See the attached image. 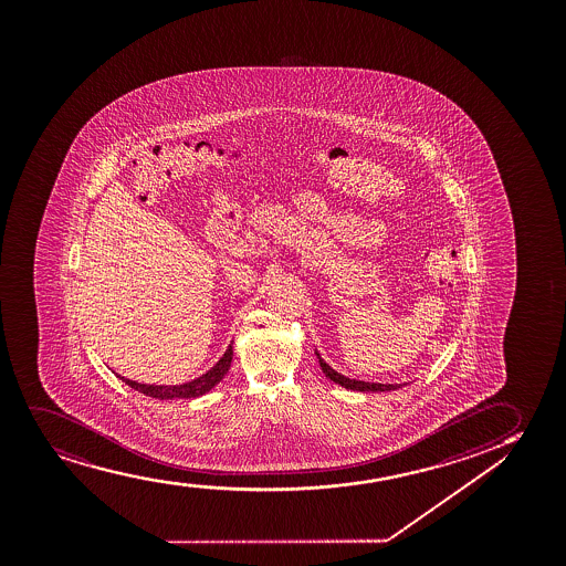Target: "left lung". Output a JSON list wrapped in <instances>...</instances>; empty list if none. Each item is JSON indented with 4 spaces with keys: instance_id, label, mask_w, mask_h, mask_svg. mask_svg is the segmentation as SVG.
Here are the masks:
<instances>
[{
    "instance_id": "8db88e82",
    "label": "left lung",
    "mask_w": 566,
    "mask_h": 566,
    "mask_svg": "<svg viewBox=\"0 0 566 566\" xmlns=\"http://www.w3.org/2000/svg\"><path fill=\"white\" fill-rule=\"evenodd\" d=\"M316 356H318V363H321L322 371H324V374H326L334 384L342 385V387L350 389V391H395V389H400V387H402V384H366V381H358V379H349V377L337 374L332 366L324 363L318 353H316Z\"/></svg>"
}]
</instances>
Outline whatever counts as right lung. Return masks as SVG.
Here are the masks:
<instances>
[{"instance_id":"obj_1","label":"right lung","mask_w":566,"mask_h":566,"mask_svg":"<svg viewBox=\"0 0 566 566\" xmlns=\"http://www.w3.org/2000/svg\"><path fill=\"white\" fill-rule=\"evenodd\" d=\"M231 360L232 343L229 345V349L224 350V355L221 356V360H219L211 370L206 371L203 376L196 377V379H192L189 384L145 385L132 381V379H126V377H118L124 381V384L129 385L132 389L143 392V395H147V397L160 398V400H169V398H196L200 397V395H206V392L213 389V387L223 379L224 374H227L229 368H231Z\"/></svg>"}]
</instances>
